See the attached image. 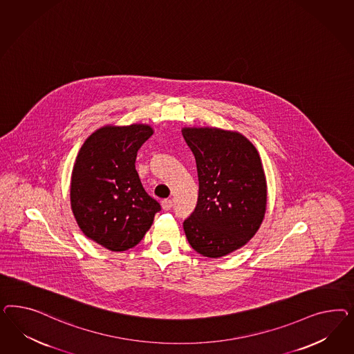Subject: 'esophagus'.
Listing matches in <instances>:
<instances>
[{"label":"esophagus","mask_w":354,"mask_h":354,"mask_svg":"<svg viewBox=\"0 0 354 354\" xmlns=\"http://www.w3.org/2000/svg\"><path fill=\"white\" fill-rule=\"evenodd\" d=\"M171 200H163V201H162V209H163V210H166V212H167V210H171Z\"/></svg>","instance_id":"34e87169"}]
</instances>
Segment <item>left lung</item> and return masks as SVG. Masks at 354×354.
I'll return each instance as SVG.
<instances>
[{
	"instance_id": "1",
	"label": "left lung",
	"mask_w": 354,
	"mask_h": 354,
	"mask_svg": "<svg viewBox=\"0 0 354 354\" xmlns=\"http://www.w3.org/2000/svg\"><path fill=\"white\" fill-rule=\"evenodd\" d=\"M182 133L198 176V200L184 232L197 253L223 257L244 247L265 218L268 184L261 157L236 131L184 127Z\"/></svg>"
}]
</instances>
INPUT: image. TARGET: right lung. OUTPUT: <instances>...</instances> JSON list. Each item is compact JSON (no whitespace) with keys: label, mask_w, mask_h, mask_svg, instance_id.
<instances>
[{"label":"right lung","mask_w":354,"mask_h":354,"mask_svg":"<svg viewBox=\"0 0 354 354\" xmlns=\"http://www.w3.org/2000/svg\"><path fill=\"white\" fill-rule=\"evenodd\" d=\"M153 135L148 124L104 126L77 153L70 201L83 234L111 252L138 245L161 205L145 192L135 162Z\"/></svg>","instance_id":"right-lung-1"}]
</instances>
